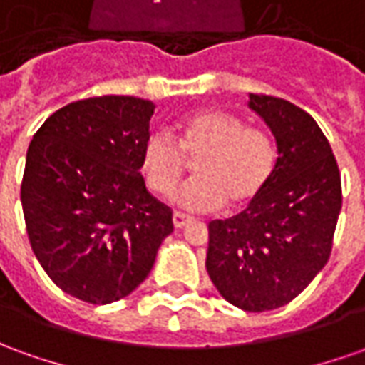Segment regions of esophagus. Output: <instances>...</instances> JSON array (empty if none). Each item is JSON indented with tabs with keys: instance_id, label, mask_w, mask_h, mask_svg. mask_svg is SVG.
<instances>
[{
	"instance_id": "1",
	"label": "esophagus",
	"mask_w": 365,
	"mask_h": 365,
	"mask_svg": "<svg viewBox=\"0 0 365 365\" xmlns=\"http://www.w3.org/2000/svg\"><path fill=\"white\" fill-rule=\"evenodd\" d=\"M190 220H192V218L187 215H182V212H175V215H173V225H175V228H182V226H187Z\"/></svg>"
}]
</instances>
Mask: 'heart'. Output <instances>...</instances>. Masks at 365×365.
<instances>
[{
  "label": "heart",
  "instance_id": "obj_1",
  "mask_svg": "<svg viewBox=\"0 0 365 365\" xmlns=\"http://www.w3.org/2000/svg\"><path fill=\"white\" fill-rule=\"evenodd\" d=\"M276 143L268 130L226 110L202 109L178 125L177 140L167 130L147 137L140 167L147 187L157 195L170 192L195 160L197 175L173 192L178 207L197 212L216 210L228 200L242 207L255 200L272 178Z\"/></svg>",
  "mask_w": 365,
  "mask_h": 365
}]
</instances>
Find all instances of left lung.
<instances>
[{"label":"left lung","mask_w":365,"mask_h":365,"mask_svg":"<svg viewBox=\"0 0 365 365\" xmlns=\"http://www.w3.org/2000/svg\"><path fill=\"white\" fill-rule=\"evenodd\" d=\"M250 107L276 137V168L246 210L208 222L207 272L232 306L266 312L292 302L328 262L341 178L306 110L270 95H250Z\"/></svg>","instance_id":"left-lung-1"}]
</instances>
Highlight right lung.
Returning <instances> with one entry per match:
<instances>
[{"mask_svg":"<svg viewBox=\"0 0 365 365\" xmlns=\"http://www.w3.org/2000/svg\"><path fill=\"white\" fill-rule=\"evenodd\" d=\"M155 103L105 95L69 103L27 149L21 207L29 245L73 298L110 304L147 276L173 210L140 175Z\"/></svg>","mask_w":365,"mask_h":365,"instance_id":"obj_1","label":"right lung"}]
</instances>
